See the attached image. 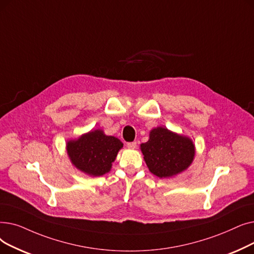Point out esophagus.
<instances>
[{
	"label": "esophagus",
	"mask_w": 254,
	"mask_h": 254,
	"mask_svg": "<svg viewBox=\"0 0 254 254\" xmlns=\"http://www.w3.org/2000/svg\"><path fill=\"white\" fill-rule=\"evenodd\" d=\"M127 147H128L129 149H132V150H133V149H135V148H136V142H135V141L128 142V143H127Z\"/></svg>",
	"instance_id": "esophagus-1"
}]
</instances>
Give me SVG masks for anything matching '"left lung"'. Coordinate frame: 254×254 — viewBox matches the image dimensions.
Masks as SVG:
<instances>
[{
	"label": "left lung",
	"instance_id": "left-lung-1",
	"mask_svg": "<svg viewBox=\"0 0 254 254\" xmlns=\"http://www.w3.org/2000/svg\"><path fill=\"white\" fill-rule=\"evenodd\" d=\"M140 151L149 171L160 179L185 172L195 156V146L190 137L162 126L150 131L149 140L140 144Z\"/></svg>",
	"mask_w": 254,
	"mask_h": 254
}]
</instances>
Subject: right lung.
<instances>
[{"instance_id":"right-lung-1","label":"right lung","mask_w":254,"mask_h":254,"mask_svg":"<svg viewBox=\"0 0 254 254\" xmlns=\"http://www.w3.org/2000/svg\"><path fill=\"white\" fill-rule=\"evenodd\" d=\"M122 148V141L115 136L106 135L101 129L91 130L66 142L67 155L72 165L90 177H100L110 173L113 162Z\"/></svg>"}]
</instances>
